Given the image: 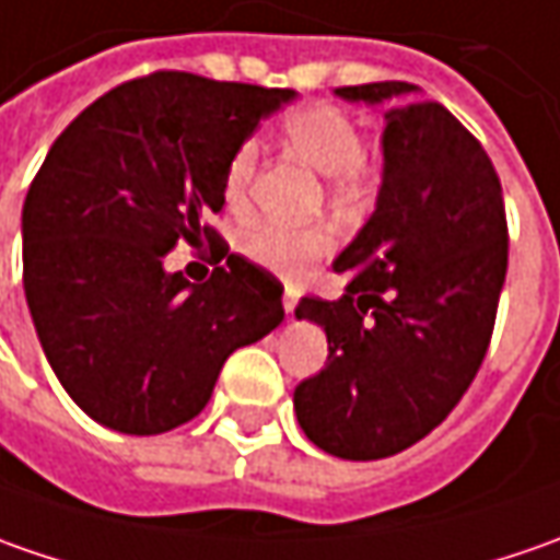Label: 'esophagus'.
<instances>
[{"instance_id":"obj_1","label":"esophagus","mask_w":560,"mask_h":560,"mask_svg":"<svg viewBox=\"0 0 560 560\" xmlns=\"http://www.w3.org/2000/svg\"><path fill=\"white\" fill-rule=\"evenodd\" d=\"M295 302H299V295H295V290L283 292V312H287V314L295 312Z\"/></svg>"}]
</instances>
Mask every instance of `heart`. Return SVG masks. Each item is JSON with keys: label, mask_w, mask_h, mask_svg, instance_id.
Listing matches in <instances>:
<instances>
[{"label": "heart", "mask_w": 560, "mask_h": 560, "mask_svg": "<svg viewBox=\"0 0 560 560\" xmlns=\"http://www.w3.org/2000/svg\"><path fill=\"white\" fill-rule=\"evenodd\" d=\"M283 137L312 167L334 177L336 186H358L364 180V162H361L364 137L349 112L336 105L299 108L283 120ZM255 167H258V145L252 140L240 142L224 171L226 202L240 205L246 199ZM246 252L258 265H268L290 277H302L327 252V233L290 230L277 221H261L246 233Z\"/></svg>", "instance_id": "b5f03b06"}]
</instances>
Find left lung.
Masks as SVG:
<instances>
[{
  "mask_svg": "<svg viewBox=\"0 0 560 560\" xmlns=\"http://www.w3.org/2000/svg\"><path fill=\"white\" fill-rule=\"evenodd\" d=\"M336 96L383 112L374 214L336 255L342 299L302 295L327 364L295 386V418L327 455L376 462L423 440L483 364L508 270L505 202L483 145L418 86L386 80Z\"/></svg>",
  "mask_w": 560,
  "mask_h": 560,
  "instance_id": "1",
  "label": "left lung"
}]
</instances>
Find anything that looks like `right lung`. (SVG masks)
Returning <instances> with one entry per match:
<instances>
[{"instance_id": "obj_1", "label": "right lung", "mask_w": 560, "mask_h": 560, "mask_svg": "<svg viewBox=\"0 0 560 560\" xmlns=\"http://www.w3.org/2000/svg\"><path fill=\"white\" fill-rule=\"evenodd\" d=\"M295 90L159 71L80 112L33 177L24 295L46 361L90 418L130 436L192 420L224 361L283 320V287L221 248L205 283L167 273L177 243L214 240L233 149Z\"/></svg>"}]
</instances>
